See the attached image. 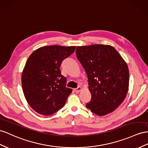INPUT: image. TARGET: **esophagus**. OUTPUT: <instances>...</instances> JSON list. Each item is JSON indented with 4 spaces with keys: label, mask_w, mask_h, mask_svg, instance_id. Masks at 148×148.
<instances>
[{
    "label": "esophagus",
    "mask_w": 148,
    "mask_h": 148,
    "mask_svg": "<svg viewBox=\"0 0 148 148\" xmlns=\"http://www.w3.org/2000/svg\"><path fill=\"white\" fill-rule=\"evenodd\" d=\"M81 90H82V88H81V86H78L77 88H75V89H74L75 92H80Z\"/></svg>",
    "instance_id": "1"
}]
</instances>
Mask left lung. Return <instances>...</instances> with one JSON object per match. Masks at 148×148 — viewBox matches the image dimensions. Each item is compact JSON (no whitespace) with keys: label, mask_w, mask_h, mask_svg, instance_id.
I'll use <instances>...</instances> for the list:
<instances>
[{"label":"left lung","mask_w":148,"mask_h":148,"mask_svg":"<svg viewBox=\"0 0 148 148\" xmlns=\"http://www.w3.org/2000/svg\"><path fill=\"white\" fill-rule=\"evenodd\" d=\"M75 53L88 75L91 92L86 108L98 116L112 112L127 93L130 74L127 64L115 48L108 45L79 46Z\"/></svg>","instance_id":"obj_1"}]
</instances>
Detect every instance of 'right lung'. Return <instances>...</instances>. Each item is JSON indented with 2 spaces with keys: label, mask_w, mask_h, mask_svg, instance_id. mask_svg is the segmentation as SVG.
Segmentation results:
<instances>
[{
  "label": "right lung",
  "mask_w": 148,
  "mask_h": 148,
  "mask_svg": "<svg viewBox=\"0 0 148 148\" xmlns=\"http://www.w3.org/2000/svg\"><path fill=\"white\" fill-rule=\"evenodd\" d=\"M75 49L49 45L37 49L29 56L22 72V86L28 104L37 113L51 115L65 105L72 89L66 87L60 67Z\"/></svg>",
  "instance_id": "1"
}]
</instances>
